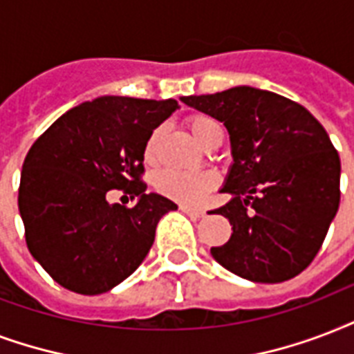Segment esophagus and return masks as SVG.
<instances>
[{"label": "esophagus", "mask_w": 354, "mask_h": 354, "mask_svg": "<svg viewBox=\"0 0 354 354\" xmlns=\"http://www.w3.org/2000/svg\"><path fill=\"white\" fill-rule=\"evenodd\" d=\"M180 210H183L185 214L192 216V218H201V216H205V210H201V208H190L186 207V205H180Z\"/></svg>", "instance_id": "esophagus-1"}]
</instances>
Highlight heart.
I'll list each match as a JSON object with an SVG mask.
<instances>
[{
  "label": "heart",
  "mask_w": 354,
  "mask_h": 354,
  "mask_svg": "<svg viewBox=\"0 0 354 354\" xmlns=\"http://www.w3.org/2000/svg\"><path fill=\"white\" fill-rule=\"evenodd\" d=\"M190 133L194 138L205 147H210L214 142L223 138L220 123L205 114H196L186 120ZM160 138H162V127L153 129L147 136L144 146V158L147 164H155L160 153ZM216 186V175L210 171H199V174H183V171H162L157 179V190L162 196L179 201L183 205H197L205 199L208 192Z\"/></svg>",
  "instance_id": "1"
}]
</instances>
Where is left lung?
<instances>
[{"label":"left lung","instance_id":"8db88e82","mask_svg":"<svg viewBox=\"0 0 354 354\" xmlns=\"http://www.w3.org/2000/svg\"><path fill=\"white\" fill-rule=\"evenodd\" d=\"M183 103L229 131L232 166L216 210L231 221L229 242L210 253L253 282L294 279L310 264L339 205V157L305 106L253 86L185 95Z\"/></svg>","mask_w":354,"mask_h":354}]
</instances>
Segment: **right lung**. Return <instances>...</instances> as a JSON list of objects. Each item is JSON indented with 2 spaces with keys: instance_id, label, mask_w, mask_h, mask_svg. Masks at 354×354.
Wrapping results in <instances>:
<instances>
[{
  "instance_id": "obj_1",
  "label": "right lung",
  "mask_w": 354,
  "mask_h": 354,
  "mask_svg": "<svg viewBox=\"0 0 354 354\" xmlns=\"http://www.w3.org/2000/svg\"><path fill=\"white\" fill-rule=\"evenodd\" d=\"M177 109L175 100L103 95L70 109L31 146L18 207L27 248L60 286L103 294L146 259L158 220L177 205L146 194L144 146ZM112 189L139 201L111 205Z\"/></svg>"
}]
</instances>
